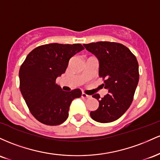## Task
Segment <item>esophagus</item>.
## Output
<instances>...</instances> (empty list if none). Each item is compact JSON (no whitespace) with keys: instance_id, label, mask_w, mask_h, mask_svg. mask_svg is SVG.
Returning a JSON list of instances; mask_svg holds the SVG:
<instances>
[{"instance_id":"obj_1","label":"esophagus","mask_w":160,"mask_h":160,"mask_svg":"<svg viewBox=\"0 0 160 160\" xmlns=\"http://www.w3.org/2000/svg\"><path fill=\"white\" fill-rule=\"evenodd\" d=\"M82 98H89L90 96H89V95L86 94L85 93H82Z\"/></svg>"}]
</instances>
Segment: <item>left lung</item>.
Masks as SVG:
<instances>
[{
    "label": "left lung",
    "mask_w": 160,
    "mask_h": 160,
    "mask_svg": "<svg viewBox=\"0 0 160 160\" xmlns=\"http://www.w3.org/2000/svg\"><path fill=\"white\" fill-rule=\"evenodd\" d=\"M84 46L98 57L102 85L109 92L103 98L93 95L99 101V107L90 115L98 122H111L121 117L132 103L139 81L138 60L127 47L119 43L99 41Z\"/></svg>",
    "instance_id": "8db88e82"
}]
</instances>
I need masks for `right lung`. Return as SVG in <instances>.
Masks as SVG:
<instances>
[{
	"mask_svg": "<svg viewBox=\"0 0 160 160\" xmlns=\"http://www.w3.org/2000/svg\"><path fill=\"white\" fill-rule=\"evenodd\" d=\"M83 49L80 44H44L32 50L21 65L19 88L30 112L40 122H64L71 102L82 96L78 88L62 91L56 79L65 72L71 57Z\"/></svg>",
	"mask_w": 160,
	"mask_h": 160,
	"instance_id": "1",
	"label": "right lung"
}]
</instances>
